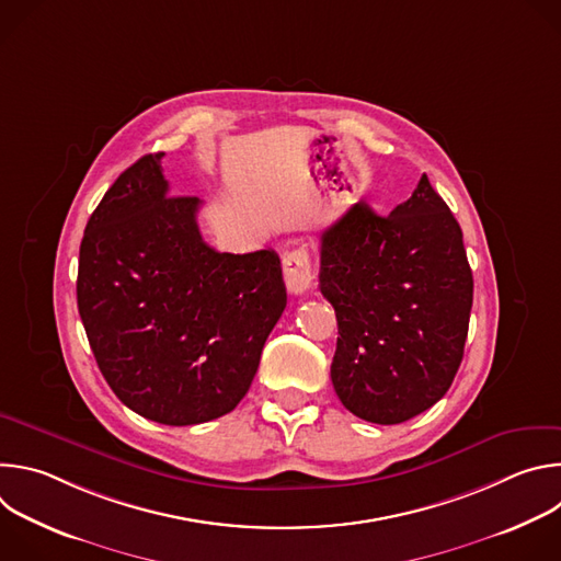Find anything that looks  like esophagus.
Masks as SVG:
<instances>
[{
    "label": "esophagus",
    "instance_id": "obj_1",
    "mask_svg": "<svg viewBox=\"0 0 561 561\" xmlns=\"http://www.w3.org/2000/svg\"><path fill=\"white\" fill-rule=\"evenodd\" d=\"M282 268H284V282H286L288 293L301 295L310 288L312 268H310V255L306 249H295V251L286 253Z\"/></svg>",
    "mask_w": 561,
    "mask_h": 561
}]
</instances>
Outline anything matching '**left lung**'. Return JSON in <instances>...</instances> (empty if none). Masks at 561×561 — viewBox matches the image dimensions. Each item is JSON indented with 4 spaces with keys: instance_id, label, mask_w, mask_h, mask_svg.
I'll return each mask as SVG.
<instances>
[{
    "instance_id": "1",
    "label": "left lung",
    "mask_w": 561,
    "mask_h": 561,
    "mask_svg": "<svg viewBox=\"0 0 561 561\" xmlns=\"http://www.w3.org/2000/svg\"><path fill=\"white\" fill-rule=\"evenodd\" d=\"M319 255V290L337 314L331 379L342 404L373 424L437 404L463 357L472 273L428 178L386 217L355 204L322 232Z\"/></svg>"
}]
</instances>
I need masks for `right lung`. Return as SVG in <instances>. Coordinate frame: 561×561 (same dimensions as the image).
Listing matches in <instances>:
<instances>
[{"mask_svg": "<svg viewBox=\"0 0 561 561\" xmlns=\"http://www.w3.org/2000/svg\"><path fill=\"white\" fill-rule=\"evenodd\" d=\"M162 157L137 159L91 215L77 308L119 402L157 424L193 426L249 392L286 286L275 251L232 255L204 242L202 202L169 197Z\"/></svg>", "mask_w": 561, "mask_h": 561, "instance_id": "right-lung-1", "label": "right lung"}]
</instances>
